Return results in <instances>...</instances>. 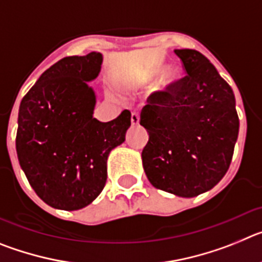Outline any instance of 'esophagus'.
Returning a JSON list of instances; mask_svg holds the SVG:
<instances>
[{"label":"esophagus","instance_id":"1","mask_svg":"<svg viewBox=\"0 0 262 262\" xmlns=\"http://www.w3.org/2000/svg\"><path fill=\"white\" fill-rule=\"evenodd\" d=\"M139 122H140V115H139V113H133L131 114V123L135 126V124H139Z\"/></svg>","mask_w":262,"mask_h":262}]
</instances>
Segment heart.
Masks as SVG:
<instances>
[{
  "label": "heart",
  "mask_w": 262,
  "mask_h": 262,
  "mask_svg": "<svg viewBox=\"0 0 262 262\" xmlns=\"http://www.w3.org/2000/svg\"><path fill=\"white\" fill-rule=\"evenodd\" d=\"M164 68H165V64H164V62H154V64L147 67V68L142 72V75H140L139 80H140L142 84H149V82H152V81L161 73ZM177 71H176L174 67H169V68H166L163 72V75H161V78H160V88H166L170 84H173V82L177 80Z\"/></svg>",
  "instance_id": "obj_1"
}]
</instances>
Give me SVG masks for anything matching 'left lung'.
<instances>
[{
	"instance_id": "obj_1",
	"label": "left lung",
	"mask_w": 262,
	"mask_h": 262,
	"mask_svg": "<svg viewBox=\"0 0 262 262\" xmlns=\"http://www.w3.org/2000/svg\"><path fill=\"white\" fill-rule=\"evenodd\" d=\"M187 75L148 97L140 124L149 139L142 152L152 185L191 198L210 190L230 168L239 135L231 86L195 50H176Z\"/></svg>"
}]
</instances>
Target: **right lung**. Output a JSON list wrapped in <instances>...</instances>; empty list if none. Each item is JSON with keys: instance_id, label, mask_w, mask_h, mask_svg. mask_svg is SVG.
<instances>
[{"instance_id": "right-lung-1", "label": "right lung", "mask_w": 262, "mask_h": 262, "mask_svg": "<svg viewBox=\"0 0 262 262\" xmlns=\"http://www.w3.org/2000/svg\"><path fill=\"white\" fill-rule=\"evenodd\" d=\"M102 55L68 56L55 62L22 98L15 138L18 160L41 201L59 210H80L101 194L107 157L124 142L131 113L110 122L93 118L94 90Z\"/></svg>"}]
</instances>
